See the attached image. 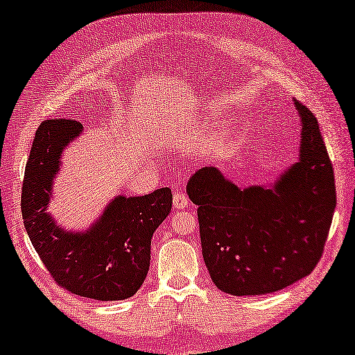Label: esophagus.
Returning <instances> with one entry per match:
<instances>
[{
  "mask_svg": "<svg viewBox=\"0 0 355 355\" xmlns=\"http://www.w3.org/2000/svg\"><path fill=\"white\" fill-rule=\"evenodd\" d=\"M173 205H174V208H178V210H184V208L189 205V198H187L186 193H182V192L174 193Z\"/></svg>",
  "mask_w": 355,
  "mask_h": 355,
  "instance_id": "obj_1",
  "label": "esophagus"
}]
</instances>
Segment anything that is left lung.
<instances>
[{
	"label": "left lung",
	"mask_w": 355,
	"mask_h": 355,
	"mask_svg": "<svg viewBox=\"0 0 355 355\" xmlns=\"http://www.w3.org/2000/svg\"><path fill=\"white\" fill-rule=\"evenodd\" d=\"M294 106L299 159L273 184L241 189L215 166L187 182L198 205L203 260L223 293H276L312 273L323 254L336 207L333 166L317 118L297 100Z\"/></svg>",
	"instance_id": "8db88e82"
}]
</instances>
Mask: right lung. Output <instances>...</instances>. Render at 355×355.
Masks as SVG:
<instances>
[{"mask_svg":"<svg viewBox=\"0 0 355 355\" xmlns=\"http://www.w3.org/2000/svg\"><path fill=\"white\" fill-rule=\"evenodd\" d=\"M82 132L71 119H50L35 132L22 184V220L43 265L61 288L95 300L137 293L150 266V245L169 215L173 193L116 196L85 231L64 230L48 211L64 148Z\"/></svg>","mask_w":355,"mask_h":355,"instance_id":"add662e5","label":"right lung"}]
</instances>
